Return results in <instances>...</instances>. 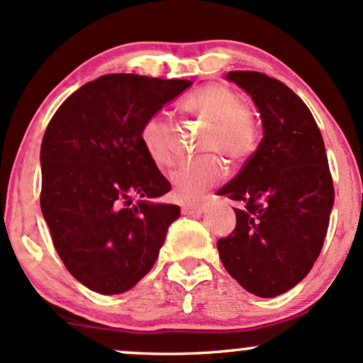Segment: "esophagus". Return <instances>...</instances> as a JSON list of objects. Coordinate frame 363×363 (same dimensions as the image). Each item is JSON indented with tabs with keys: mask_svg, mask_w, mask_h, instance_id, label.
<instances>
[{
	"mask_svg": "<svg viewBox=\"0 0 363 363\" xmlns=\"http://www.w3.org/2000/svg\"><path fill=\"white\" fill-rule=\"evenodd\" d=\"M205 210V203L201 201H193V203H186L182 205V213L184 215H198Z\"/></svg>",
	"mask_w": 363,
	"mask_h": 363,
	"instance_id": "1",
	"label": "esophagus"
}]
</instances>
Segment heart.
<instances>
[{
    "mask_svg": "<svg viewBox=\"0 0 363 363\" xmlns=\"http://www.w3.org/2000/svg\"><path fill=\"white\" fill-rule=\"evenodd\" d=\"M177 106L182 113L206 122L198 143V150L205 155L184 162L170 174L174 196L179 201H191L224 177V163L214 153L233 165L246 162L260 145L262 125L240 93L217 82L191 91ZM139 141L158 167H170L177 160L175 129L167 115H148L139 129Z\"/></svg>",
    "mask_w": 363,
    "mask_h": 363,
    "instance_id": "obj_1",
    "label": "heart"
}]
</instances>
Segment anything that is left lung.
Wrapping results in <instances>:
<instances>
[{
    "label": "left lung",
    "mask_w": 363,
    "mask_h": 363,
    "mask_svg": "<svg viewBox=\"0 0 363 363\" xmlns=\"http://www.w3.org/2000/svg\"><path fill=\"white\" fill-rule=\"evenodd\" d=\"M227 79L253 98L264 139L218 189L240 206L236 229L217 241V250L246 291L274 298L315 264L334 203L333 177L320 129L296 93L262 72L234 70Z\"/></svg>",
    "instance_id": "left-lung-1"
}]
</instances>
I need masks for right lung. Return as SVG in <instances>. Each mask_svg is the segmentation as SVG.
<instances>
[{
    "label": "right lung",
    "mask_w": 363,
    "mask_h": 363,
    "mask_svg": "<svg viewBox=\"0 0 363 363\" xmlns=\"http://www.w3.org/2000/svg\"><path fill=\"white\" fill-rule=\"evenodd\" d=\"M191 86L182 79L106 74L70 94L41 143V210L67 270L91 291L136 286L158 258L177 205L146 201L170 182L139 129ZM134 196L145 200L130 206Z\"/></svg>",
    "instance_id": "add662e5"
}]
</instances>
